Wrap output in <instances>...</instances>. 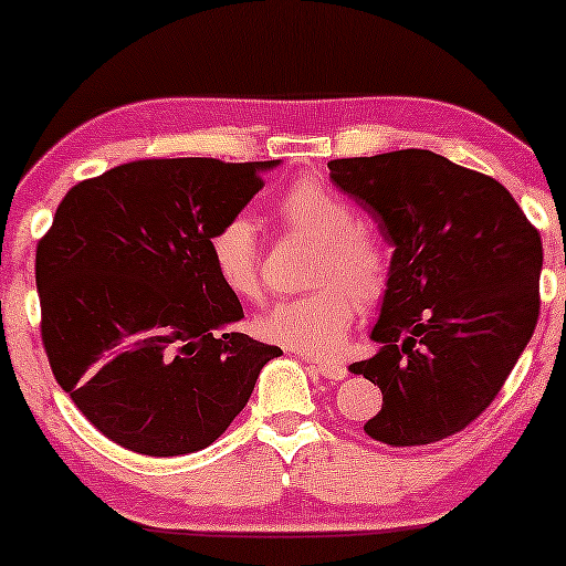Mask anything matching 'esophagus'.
Returning <instances> with one entry per match:
<instances>
[{
  "label": "esophagus",
  "instance_id": "esophagus-1",
  "mask_svg": "<svg viewBox=\"0 0 566 566\" xmlns=\"http://www.w3.org/2000/svg\"><path fill=\"white\" fill-rule=\"evenodd\" d=\"M312 368L316 370V374L329 378V381H343V378L347 376V368L343 366V363H327V360H314Z\"/></svg>",
  "mask_w": 566,
  "mask_h": 566
}]
</instances>
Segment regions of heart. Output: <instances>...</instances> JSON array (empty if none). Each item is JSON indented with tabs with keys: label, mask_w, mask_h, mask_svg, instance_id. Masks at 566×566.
<instances>
[{
	"label": "heart",
	"mask_w": 566,
	"mask_h": 566,
	"mask_svg": "<svg viewBox=\"0 0 566 566\" xmlns=\"http://www.w3.org/2000/svg\"><path fill=\"white\" fill-rule=\"evenodd\" d=\"M275 219L314 242L308 285L316 289L277 301L254 319V332L285 350L327 358L343 347L358 304L368 306L384 296L389 254L374 231L355 227L353 206L319 180L293 182L277 198ZM208 254L231 296H260V250L250 219L231 216L216 227L208 237Z\"/></svg>",
	"instance_id": "obj_1"
}]
</instances>
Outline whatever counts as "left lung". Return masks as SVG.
<instances>
[{
    "label": "left lung",
    "instance_id": "1",
    "mask_svg": "<svg viewBox=\"0 0 566 566\" xmlns=\"http://www.w3.org/2000/svg\"><path fill=\"white\" fill-rule=\"evenodd\" d=\"M329 177L394 247L374 358L350 370L384 394L363 424L428 446L497 397L538 322L541 234L507 188L428 149L332 159Z\"/></svg>",
    "mask_w": 566,
    "mask_h": 566
}]
</instances>
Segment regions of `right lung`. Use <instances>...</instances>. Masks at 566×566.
Segmentation results:
<instances>
[{"label": "right lung", "instance_id": "obj_1", "mask_svg": "<svg viewBox=\"0 0 566 566\" xmlns=\"http://www.w3.org/2000/svg\"><path fill=\"white\" fill-rule=\"evenodd\" d=\"M281 165L142 159L74 185L35 252L41 335L56 376L105 438L144 455L211 446L283 355L242 332L208 237Z\"/></svg>", "mask_w": 566, "mask_h": 566}]
</instances>
